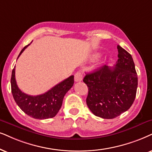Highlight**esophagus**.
Masks as SVG:
<instances>
[{"label": "esophagus", "instance_id": "esophagus-1", "mask_svg": "<svg viewBox=\"0 0 152 152\" xmlns=\"http://www.w3.org/2000/svg\"><path fill=\"white\" fill-rule=\"evenodd\" d=\"M83 79V75L80 72H76L74 75V80L76 82L81 81Z\"/></svg>", "mask_w": 152, "mask_h": 152}]
</instances>
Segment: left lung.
<instances>
[{
    "mask_svg": "<svg viewBox=\"0 0 152 152\" xmlns=\"http://www.w3.org/2000/svg\"><path fill=\"white\" fill-rule=\"evenodd\" d=\"M114 66L100 67L86 75L83 82L88 87L86 103L95 116L111 119L132 106L137 88V76L130 53L120 45Z\"/></svg>",
    "mask_w": 152,
    "mask_h": 152,
    "instance_id": "obj_1",
    "label": "left lung"
}]
</instances>
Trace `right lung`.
<instances>
[{
    "instance_id": "right-lung-1",
    "label": "right lung",
    "mask_w": 152,
    "mask_h": 152,
    "mask_svg": "<svg viewBox=\"0 0 152 152\" xmlns=\"http://www.w3.org/2000/svg\"><path fill=\"white\" fill-rule=\"evenodd\" d=\"M28 45L21 50L18 57ZM15 68L11 76V90L19 107L25 114L36 119H47L56 116L62 107L64 95L74 85V76H69L44 94L32 96L23 93L18 88L15 80Z\"/></svg>"
}]
</instances>
